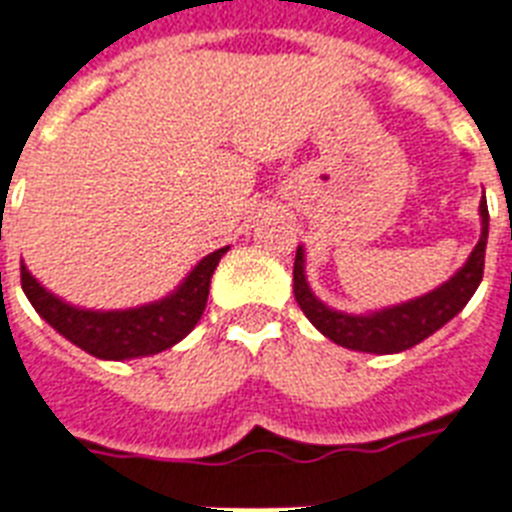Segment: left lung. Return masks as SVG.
Here are the masks:
<instances>
[{
	"label": "left lung",
	"instance_id": "1",
	"mask_svg": "<svg viewBox=\"0 0 512 512\" xmlns=\"http://www.w3.org/2000/svg\"><path fill=\"white\" fill-rule=\"evenodd\" d=\"M481 239L470 252L468 263L454 273L452 279L441 284L428 295L409 300V303L393 305L388 311L369 313V316H348V313L332 311L316 300L303 271V247H297L295 255V300L305 319L319 329L321 335L350 350L364 353H398L422 342L433 332L452 321L457 313L468 305L473 292L484 279L486 239H489V207L481 201Z\"/></svg>",
	"mask_w": 512,
	"mask_h": 512
}]
</instances>
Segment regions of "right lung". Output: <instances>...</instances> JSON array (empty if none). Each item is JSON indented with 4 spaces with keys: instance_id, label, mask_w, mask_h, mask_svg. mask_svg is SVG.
Returning <instances> with one entry per match:
<instances>
[{
    "instance_id": "obj_1",
    "label": "right lung",
    "mask_w": 512,
    "mask_h": 512,
    "mask_svg": "<svg viewBox=\"0 0 512 512\" xmlns=\"http://www.w3.org/2000/svg\"><path fill=\"white\" fill-rule=\"evenodd\" d=\"M225 252H228V247L204 257L170 297H164L159 303L130 308V311H82V308H74V305L63 303L52 292H47L26 271L23 263H20V284H23V292L36 308V313L52 329H58L66 340H71L95 358L124 361V358L162 353L196 327V321L201 319V313L207 308L212 273H215Z\"/></svg>"
}]
</instances>
